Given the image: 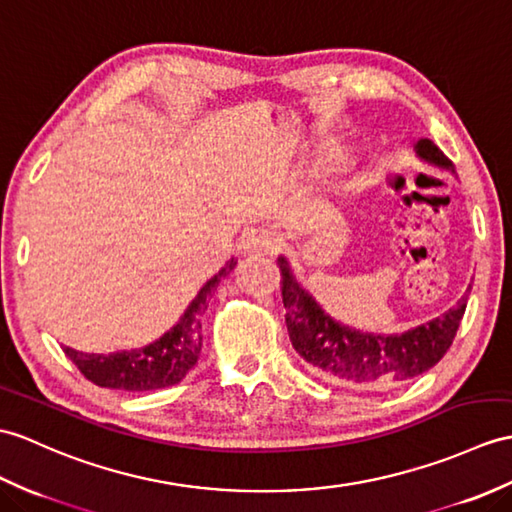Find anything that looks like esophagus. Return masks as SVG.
<instances>
[{
  "label": "esophagus",
  "mask_w": 512,
  "mask_h": 512,
  "mask_svg": "<svg viewBox=\"0 0 512 512\" xmlns=\"http://www.w3.org/2000/svg\"><path fill=\"white\" fill-rule=\"evenodd\" d=\"M240 248L244 253H253V255H270L272 251H275V237H272V233L259 229V231H248L242 242H240Z\"/></svg>",
  "instance_id": "esophagus-1"
}]
</instances>
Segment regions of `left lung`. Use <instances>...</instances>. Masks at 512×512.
<instances>
[{"label": "left lung", "instance_id": "left-lung-1", "mask_svg": "<svg viewBox=\"0 0 512 512\" xmlns=\"http://www.w3.org/2000/svg\"><path fill=\"white\" fill-rule=\"evenodd\" d=\"M414 152L434 168L456 174L443 150L432 139H419ZM281 268V296L285 307V325L296 353L310 364L320 377L334 382L364 386V388H390L406 384L443 358L454 342L458 325L465 314L467 294L449 307V310L403 334H368L338 323L314 296L296 281L288 257H279ZM471 290V285L467 292Z\"/></svg>", "mask_w": 512, "mask_h": 512}]
</instances>
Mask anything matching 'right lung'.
<instances>
[{
  "label": "right lung",
  "mask_w": 512,
  "mask_h": 512,
  "mask_svg": "<svg viewBox=\"0 0 512 512\" xmlns=\"http://www.w3.org/2000/svg\"><path fill=\"white\" fill-rule=\"evenodd\" d=\"M235 266L237 259L231 257L218 275H213L202 285L194 301L187 305L185 314L178 318V323L146 347L109 355L82 353L65 347V355L80 368V373L89 382L102 388L144 392L178 384L200 358V312L207 307L209 296L218 288L220 279L227 277Z\"/></svg>",
  "instance_id": "add662e5"
}]
</instances>
